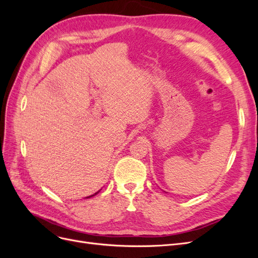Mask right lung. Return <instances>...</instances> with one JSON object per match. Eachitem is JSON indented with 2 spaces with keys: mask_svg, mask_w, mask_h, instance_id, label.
I'll return each instance as SVG.
<instances>
[{
  "mask_svg": "<svg viewBox=\"0 0 258 258\" xmlns=\"http://www.w3.org/2000/svg\"><path fill=\"white\" fill-rule=\"evenodd\" d=\"M95 195H97V192ZM95 195H92V196H95ZM92 196H89V197H92ZM89 197H87V198H89Z\"/></svg>",
  "mask_w": 258,
  "mask_h": 258,
  "instance_id": "obj_1",
  "label": "right lung"
}]
</instances>
